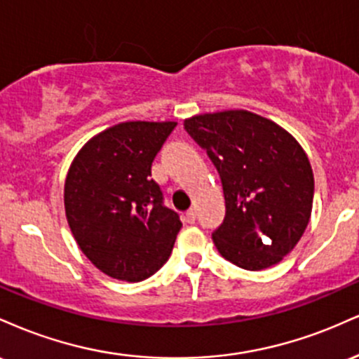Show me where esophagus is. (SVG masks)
I'll list each match as a JSON object with an SVG mask.
<instances>
[{
	"mask_svg": "<svg viewBox=\"0 0 359 359\" xmlns=\"http://www.w3.org/2000/svg\"><path fill=\"white\" fill-rule=\"evenodd\" d=\"M196 216H197L196 209H189V211L185 212V221L191 222V224H192V222H196Z\"/></svg>",
	"mask_w": 359,
	"mask_h": 359,
	"instance_id": "esophagus-1",
	"label": "esophagus"
}]
</instances>
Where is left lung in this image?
<instances>
[{
	"mask_svg": "<svg viewBox=\"0 0 359 359\" xmlns=\"http://www.w3.org/2000/svg\"><path fill=\"white\" fill-rule=\"evenodd\" d=\"M184 128L208 151L221 177L226 216L216 248L245 270L277 265L311 219L314 175L288 131L245 109L192 116Z\"/></svg>",
	"mask_w": 359,
	"mask_h": 359,
	"instance_id": "8db88e82",
	"label": "left lung"
}]
</instances>
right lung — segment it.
Wrapping results in <instances>:
<instances>
[{"mask_svg": "<svg viewBox=\"0 0 359 359\" xmlns=\"http://www.w3.org/2000/svg\"><path fill=\"white\" fill-rule=\"evenodd\" d=\"M174 121H126L90 138L69 168L65 216L82 253L102 273L142 282L170 257L179 214L163 204L151 162Z\"/></svg>", "mask_w": 359, "mask_h": 359, "instance_id": "right-lung-1", "label": "right lung"}]
</instances>
